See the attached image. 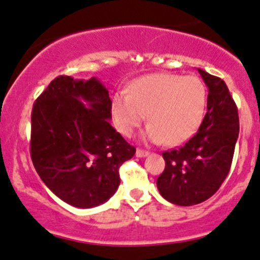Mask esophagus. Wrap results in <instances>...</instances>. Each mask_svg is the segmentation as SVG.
Returning <instances> with one entry per match:
<instances>
[{
	"label": "esophagus",
	"instance_id": "esophagus-1",
	"mask_svg": "<svg viewBox=\"0 0 260 260\" xmlns=\"http://www.w3.org/2000/svg\"><path fill=\"white\" fill-rule=\"evenodd\" d=\"M146 155H149V152H146V150H141V149H137L136 150V157L143 158L146 157Z\"/></svg>",
	"mask_w": 260,
	"mask_h": 260
}]
</instances>
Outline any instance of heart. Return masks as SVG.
<instances>
[{
	"label": "heart",
	"mask_w": 260,
	"mask_h": 260,
	"mask_svg": "<svg viewBox=\"0 0 260 260\" xmlns=\"http://www.w3.org/2000/svg\"><path fill=\"white\" fill-rule=\"evenodd\" d=\"M207 111V89L198 77L171 73L143 76L131 83L128 92L111 98L114 125L131 137L145 119V143L178 146L198 132Z\"/></svg>",
	"instance_id": "heart-1"
}]
</instances>
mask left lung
I'll return each mask as SVG.
<instances>
[{
    "label": "left lung",
    "mask_w": 260,
    "mask_h": 260,
    "mask_svg": "<svg viewBox=\"0 0 260 260\" xmlns=\"http://www.w3.org/2000/svg\"><path fill=\"white\" fill-rule=\"evenodd\" d=\"M208 87L207 114L182 148L164 152L158 191L173 204H200L216 193L229 174L239 133L238 110L224 81L198 69Z\"/></svg>",
    "instance_id": "1"
}]
</instances>
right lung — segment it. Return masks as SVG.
Instances as JSON below:
<instances>
[{
	"mask_svg": "<svg viewBox=\"0 0 260 260\" xmlns=\"http://www.w3.org/2000/svg\"><path fill=\"white\" fill-rule=\"evenodd\" d=\"M110 120L111 99L95 77L60 76L36 99L31 158L40 179L62 202L92 208L116 192L119 168L136 149Z\"/></svg>",
	"mask_w": 260,
	"mask_h": 260,
	"instance_id": "1",
	"label": "right lung"
}]
</instances>
